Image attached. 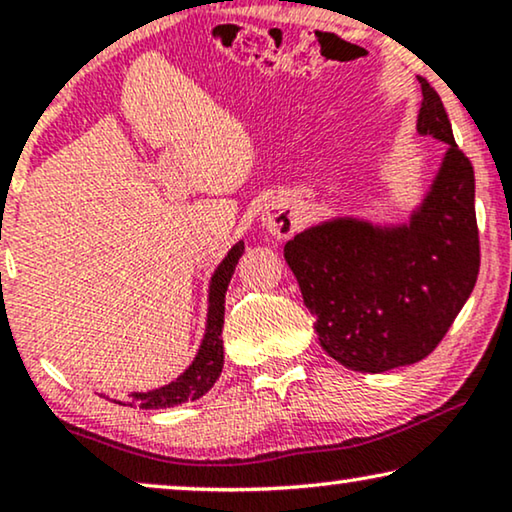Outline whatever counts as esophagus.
<instances>
[{
    "instance_id": "1",
    "label": "esophagus",
    "mask_w": 512,
    "mask_h": 512,
    "mask_svg": "<svg viewBox=\"0 0 512 512\" xmlns=\"http://www.w3.org/2000/svg\"><path fill=\"white\" fill-rule=\"evenodd\" d=\"M262 227L266 232L278 236V239H290L299 229V215L290 204L273 201V204L262 213Z\"/></svg>"
}]
</instances>
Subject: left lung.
<instances>
[{
	"label": "left lung",
	"instance_id": "8db88e82",
	"mask_svg": "<svg viewBox=\"0 0 512 512\" xmlns=\"http://www.w3.org/2000/svg\"><path fill=\"white\" fill-rule=\"evenodd\" d=\"M420 85L417 134L448 148L408 220L331 215L285 243L320 345L359 373L427 357L478 278L473 167L457 148L441 97L424 78Z\"/></svg>",
	"mask_w": 512,
	"mask_h": 512
}]
</instances>
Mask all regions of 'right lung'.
Here are the masks:
<instances>
[{
    "instance_id": "1",
    "label": "right lung",
    "mask_w": 512,
    "mask_h": 512,
    "mask_svg": "<svg viewBox=\"0 0 512 512\" xmlns=\"http://www.w3.org/2000/svg\"><path fill=\"white\" fill-rule=\"evenodd\" d=\"M243 255V239H239L229 248V253L222 257V262L215 266V271L208 278L206 292V322L204 336H201L197 355L183 369L181 376H176L171 383L153 387L146 392H129L127 399H111L113 403L129 408H171L183 406V403L197 401L215 385L220 378L222 364H225V345H222V325H225V297L229 280L234 276L236 264Z\"/></svg>"
}]
</instances>
